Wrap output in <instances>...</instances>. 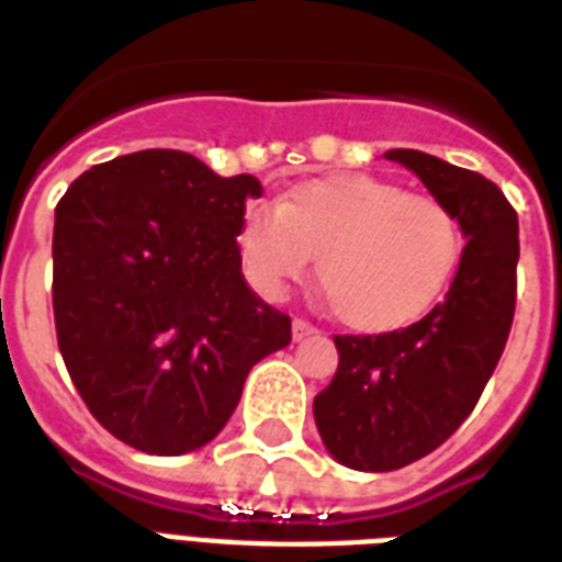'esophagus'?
<instances>
[{"label":"esophagus","mask_w":562,"mask_h":562,"mask_svg":"<svg viewBox=\"0 0 562 562\" xmlns=\"http://www.w3.org/2000/svg\"><path fill=\"white\" fill-rule=\"evenodd\" d=\"M317 326L308 324V321H303V317H294V324H291V335H294V341H303V338H308V335H315Z\"/></svg>","instance_id":"obj_1"}]
</instances>
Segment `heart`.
I'll return each mask as SVG.
<instances>
[{
    "mask_svg": "<svg viewBox=\"0 0 562 562\" xmlns=\"http://www.w3.org/2000/svg\"><path fill=\"white\" fill-rule=\"evenodd\" d=\"M238 250L256 289L280 294L317 256L321 291L344 324L391 333L414 324L452 280L461 221L440 198L373 175L312 178L250 206Z\"/></svg>",
    "mask_w": 562,
    "mask_h": 562,
    "instance_id": "1",
    "label": "heart"
}]
</instances>
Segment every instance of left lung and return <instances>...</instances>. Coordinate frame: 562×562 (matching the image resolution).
<instances>
[{
    "label": "left lung",
    "instance_id": "8db88e82",
    "mask_svg": "<svg viewBox=\"0 0 562 562\" xmlns=\"http://www.w3.org/2000/svg\"><path fill=\"white\" fill-rule=\"evenodd\" d=\"M461 221V265L423 321L382 335H335L338 370L315 396V423L335 461L391 472L426 458L470 417L505 352L516 308L519 221L479 171L393 148Z\"/></svg>",
    "mask_w": 562,
    "mask_h": 562
}]
</instances>
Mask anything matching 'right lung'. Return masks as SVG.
Segmentation results:
<instances>
[{
    "label": "right lung",
    "instance_id": "right-lung-1",
    "mask_svg": "<svg viewBox=\"0 0 562 562\" xmlns=\"http://www.w3.org/2000/svg\"><path fill=\"white\" fill-rule=\"evenodd\" d=\"M250 175L218 178L171 148L99 162L57 201V347L87 408L148 454L218 435L256 361L291 344V317L241 277Z\"/></svg>",
    "mask_w": 562,
    "mask_h": 562
}]
</instances>
